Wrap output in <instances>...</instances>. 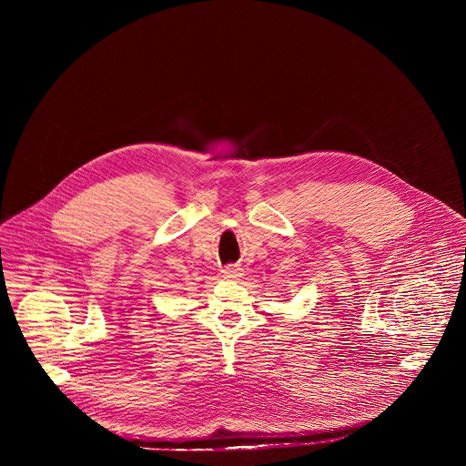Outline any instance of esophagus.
Segmentation results:
<instances>
[{"label": "esophagus", "instance_id": "esophagus-1", "mask_svg": "<svg viewBox=\"0 0 466 466\" xmlns=\"http://www.w3.org/2000/svg\"><path fill=\"white\" fill-rule=\"evenodd\" d=\"M222 276L226 279H238L242 278V268L238 266H228L222 268Z\"/></svg>", "mask_w": 466, "mask_h": 466}]
</instances>
